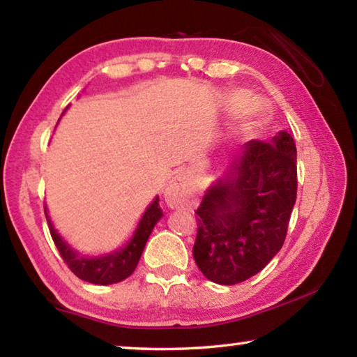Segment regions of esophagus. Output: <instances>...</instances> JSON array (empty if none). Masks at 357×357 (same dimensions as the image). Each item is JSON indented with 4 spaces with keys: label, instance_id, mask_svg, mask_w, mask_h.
<instances>
[{
    "label": "esophagus",
    "instance_id": "esophagus-1",
    "mask_svg": "<svg viewBox=\"0 0 357 357\" xmlns=\"http://www.w3.org/2000/svg\"><path fill=\"white\" fill-rule=\"evenodd\" d=\"M190 184L189 181H187L185 174H178V176H174L164 192L165 203L168 204V208L179 209L187 206L190 200Z\"/></svg>",
    "mask_w": 357,
    "mask_h": 357
}]
</instances>
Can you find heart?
I'll return each mask as SVG.
<instances>
[{
  "instance_id": "heart-1",
  "label": "heart",
  "mask_w": 357,
  "mask_h": 357,
  "mask_svg": "<svg viewBox=\"0 0 357 357\" xmlns=\"http://www.w3.org/2000/svg\"><path fill=\"white\" fill-rule=\"evenodd\" d=\"M243 98H245V96H243Z\"/></svg>"
}]
</instances>
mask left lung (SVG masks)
<instances>
[{"label": "left lung", "instance_id": "1", "mask_svg": "<svg viewBox=\"0 0 357 357\" xmlns=\"http://www.w3.org/2000/svg\"><path fill=\"white\" fill-rule=\"evenodd\" d=\"M296 144L287 130L247 142L197 209L193 258L211 282L236 285L282 249L296 203Z\"/></svg>", "mask_w": 357, "mask_h": 357}]
</instances>
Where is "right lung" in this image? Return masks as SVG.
<instances>
[{
    "instance_id": "1",
    "label": "right lung",
    "mask_w": 357,
    "mask_h": 357,
    "mask_svg": "<svg viewBox=\"0 0 357 357\" xmlns=\"http://www.w3.org/2000/svg\"><path fill=\"white\" fill-rule=\"evenodd\" d=\"M162 215L164 214H162L159 208V197H155L149 203V206L144 209L128 243L119 245L118 249L112 252L98 253V255H84V253L78 252L75 247H72V244H69L58 233V229L52 223L50 215H48V209L45 208V217L48 228H50V234L66 264L69 266V269L78 279L94 283V285H112V283H118L128 279L134 273L142 258L144 245L148 243L149 234L153 233L154 227L162 219Z\"/></svg>"
}]
</instances>
